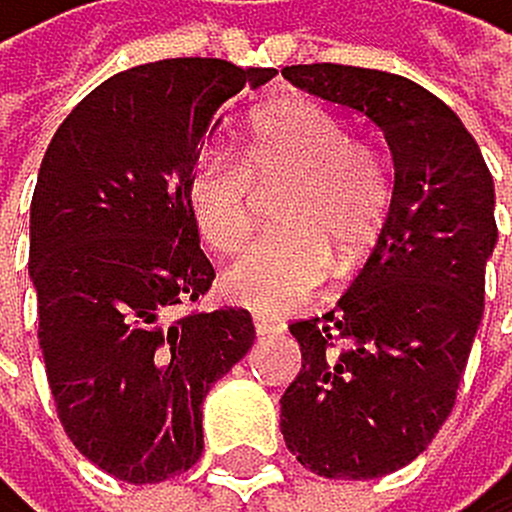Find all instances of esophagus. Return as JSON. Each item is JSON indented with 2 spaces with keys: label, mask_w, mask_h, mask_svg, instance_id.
<instances>
[{
  "label": "esophagus",
  "mask_w": 512,
  "mask_h": 512,
  "mask_svg": "<svg viewBox=\"0 0 512 512\" xmlns=\"http://www.w3.org/2000/svg\"><path fill=\"white\" fill-rule=\"evenodd\" d=\"M254 332H258V335H278V332H285V322L268 318V315H254Z\"/></svg>",
  "instance_id": "esophagus-1"
}]
</instances>
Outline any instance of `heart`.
Returning a JSON list of instances; mask_svg holds the SVG:
<instances>
[{
    "label": "heart",
    "mask_w": 512,
    "mask_h": 512,
    "mask_svg": "<svg viewBox=\"0 0 512 512\" xmlns=\"http://www.w3.org/2000/svg\"><path fill=\"white\" fill-rule=\"evenodd\" d=\"M237 160L207 150L187 177V211L211 251L234 254L254 227V187L288 180L274 224L224 271L231 301L261 315H285L322 295L332 271L352 278L379 244L392 214V177L382 153L355 140L328 106L291 96L251 120Z\"/></svg>",
    "instance_id": "b5f03b06"
}]
</instances>
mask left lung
<instances>
[{
    "instance_id": "obj_1",
    "label": "left lung",
    "mask_w": 512,
    "mask_h": 512,
    "mask_svg": "<svg viewBox=\"0 0 512 512\" xmlns=\"http://www.w3.org/2000/svg\"><path fill=\"white\" fill-rule=\"evenodd\" d=\"M285 80L369 116L396 167L392 214L355 285L291 325L301 372L281 396L301 466L375 480L412 463L456 406L496 244L493 177L459 116L406 76L311 63L285 66Z\"/></svg>"
}]
</instances>
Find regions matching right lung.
I'll list each match as a JSON object with an SVG mask.
<instances>
[{
  "instance_id": "1",
  "label": "right lung",
  "mask_w": 512,
  "mask_h": 512,
  "mask_svg": "<svg viewBox=\"0 0 512 512\" xmlns=\"http://www.w3.org/2000/svg\"><path fill=\"white\" fill-rule=\"evenodd\" d=\"M274 69L160 59L100 83L59 123L29 211V278L53 402L73 446L123 483L187 473L201 406L254 345L214 281L187 177L217 113Z\"/></svg>"
}]
</instances>
